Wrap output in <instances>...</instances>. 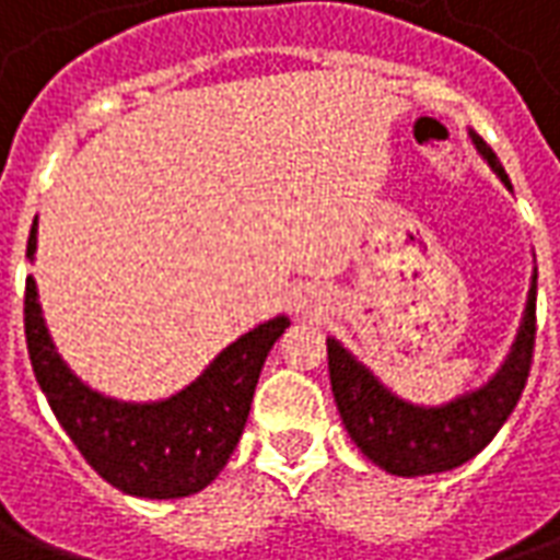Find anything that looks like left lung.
Masks as SVG:
<instances>
[{
    "label": "left lung",
    "mask_w": 560,
    "mask_h": 560,
    "mask_svg": "<svg viewBox=\"0 0 560 560\" xmlns=\"http://www.w3.org/2000/svg\"><path fill=\"white\" fill-rule=\"evenodd\" d=\"M474 147L489 161L506 188L510 176L501 161L482 138L470 135ZM534 339H537V276L530 279L528 305L522 327L513 341V351L506 353L504 365L486 387L458 396L441 408H420L411 401H401L377 381L363 363L353 360L336 339H327L329 384L339 405L341 422L351 434V441L363 456L375 462L377 468L396 477H422L441 474L465 465L492 441L506 417L513 413L522 389L528 384L530 360H534Z\"/></svg>",
    "instance_id": "1"
}]
</instances>
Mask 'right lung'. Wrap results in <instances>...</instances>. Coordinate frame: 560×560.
Returning <instances> with one entry per match:
<instances>
[{"instance_id":"obj_1","label":"right lung","mask_w":560,"mask_h":560,"mask_svg":"<svg viewBox=\"0 0 560 560\" xmlns=\"http://www.w3.org/2000/svg\"><path fill=\"white\" fill-rule=\"evenodd\" d=\"M35 224L26 257H35ZM288 324L284 315L272 317L224 348L191 387L164 401L135 405L95 393L62 363L44 327L32 276L23 296L32 372L56 420L104 480L138 498H185L219 477L243 438L269 348Z\"/></svg>"}]
</instances>
